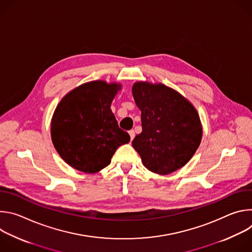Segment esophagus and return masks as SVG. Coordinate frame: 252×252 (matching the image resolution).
I'll return each instance as SVG.
<instances>
[{"mask_svg": "<svg viewBox=\"0 0 252 252\" xmlns=\"http://www.w3.org/2000/svg\"><path fill=\"white\" fill-rule=\"evenodd\" d=\"M128 134H129L130 140H132V139H133V137H134V131L131 129V130H129V131H128Z\"/></svg>", "mask_w": 252, "mask_h": 252, "instance_id": "esophagus-1", "label": "esophagus"}]
</instances>
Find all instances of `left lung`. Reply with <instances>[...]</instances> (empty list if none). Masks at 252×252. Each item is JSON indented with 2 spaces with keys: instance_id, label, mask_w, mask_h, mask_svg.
I'll use <instances>...</instances> for the list:
<instances>
[{
  "instance_id": "8db88e82",
  "label": "left lung",
  "mask_w": 252,
  "mask_h": 252,
  "mask_svg": "<svg viewBox=\"0 0 252 252\" xmlns=\"http://www.w3.org/2000/svg\"><path fill=\"white\" fill-rule=\"evenodd\" d=\"M131 90L142 126L131 145L143 165L158 174L182 168L201 142L196 109L183 94L160 83L135 82Z\"/></svg>"
}]
</instances>
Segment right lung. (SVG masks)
I'll list each match as a JSON object with an SVG mask.
<instances>
[{
    "instance_id": "1",
    "label": "right lung",
    "mask_w": 252,
    "mask_h": 252,
    "mask_svg": "<svg viewBox=\"0 0 252 252\" xmlns=\"http://www.w3.org/2000/svg\"><path fill=\"white\" fill-rule=\"evenodd\" d=\"M122 90L119 83L92 81L68 92L51 122L53 145L71 167L95 173L111 163L117 149L130 139L119 127L111 104Z\"/></svg>"
}]
</instances>
